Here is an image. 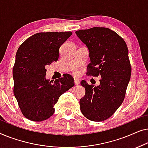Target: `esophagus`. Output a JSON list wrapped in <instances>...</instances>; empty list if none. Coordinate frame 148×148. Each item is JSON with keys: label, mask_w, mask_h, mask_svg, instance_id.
I'll use <instances>...</instances> for the list:
<instances>
[{"label": "esophagus", "mask_w": 148, "mask_h": 148, "mask_svg": "<svg viewBox=\"0 0 148 148\" xmlns=\"http://www.w3.org/2000/svg\"><path fill=\"white\" fill-rule=\"evenodd\" d=\"M74 83L75 86H77V85L79 84V81L77 79H74Z\"/></svg>", "instance_id": "34e87169"}]
</instances>
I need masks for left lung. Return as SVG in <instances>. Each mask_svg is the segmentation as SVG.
Returning <instances> with one entry per match:
<instances>
[{"label": "left lung", "instance_id": "1", "mask_svg": "<svg viewBox=\"0 0 148 148\" xmlns=\"http://www.w3.org/2000/svg\"><path fill=\"white\" fill-rule=\"evenodd\" d=\"M75 34L90 52L87 75L102 77L98 86L81 82L86 94L79 101L80 110L89 120L105 121L124 100L131 74L128 48L119 34L106 27L81 29Z\"/></svg>", "mask_w": 148, "mask_h": 148}]
</instances>
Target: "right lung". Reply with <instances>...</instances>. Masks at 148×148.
<instances>
[{"label":"right lung","instance_id":"add662e5","mask_svg":"<svg viewBox=\"0 0 148 148\" xmlns=\"http://www.w3.org/2000/svg\"><path fill=\"white\" fill-rule=\"evenodd\" d=\"M71 35V32H41L18 48L13 69V93L22 114L29 120L39 122L50 118L59 97L74 86L69 74L54 82L46 79L45 68L57 61L60 46Z\"/></svg>","mask_w":148,"mask_h":148}]
</instances>
